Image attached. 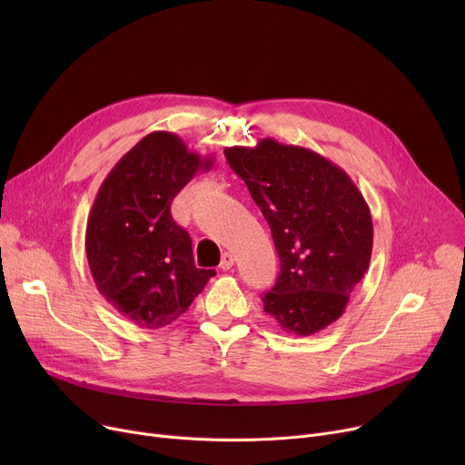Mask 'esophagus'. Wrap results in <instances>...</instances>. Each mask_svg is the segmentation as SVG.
Instances as JSON below:
<instances>
[{
  "instance_id": "obj_1",
  "label": "esophagus",
  "mask_w": 465,
  "mask_h": 465,
  "mask_svg": "<svg viewBox=\"0 0 465 465\" xmlns=\"http://www.w3.org/2000/svg\"><path fill=\"white\" fill-rule=\"evenodd\" d=\"M233 263H235V258H233V254H230V252H224L223 254V258H220V270H224V272H228V270H232L233 267Z\"/></svg>"
}]
</instances>
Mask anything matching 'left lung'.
<instances>
[{
    "label": "left lung",
    "mask_w": 465,
    "mask_h": 465,
    "mask_svg": "<svg viewBox=\"0 0 465 465\" xmlns=\"http://www.w3.org/2000/svg\"><path fill=\"white\" fill-rule=\"evenodd\" d=\"M272 228L281 260L263 311L288 333L312 335L345 312L370 267L373 223L354 181L328 158L272 137L224 151Z\"/></svg>",
    "instance_id": "obj_1"
}]
</instances>
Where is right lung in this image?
Returning a JSON list of instances; mask_svg holds the SVG:
<instances>
[{
  "mask_svg": "<svg viewBox=\"0 0 465 465\" xmlns=\"http://www.w3.org/2000/svg\"><path fill=\"white\" fill-rule=\"evenodd\" d=\"M213 156L188 151L171 132L144 135L95 193L84 249L100 294L139 328L158 330L188 311L214 275L193 265L192 239L171 202Z\"/></svg>",
  "mask_w": 465,
  "mask_h": 465,
  "instance_id": "1",
  "label": "right lung"
}]
</instances>
